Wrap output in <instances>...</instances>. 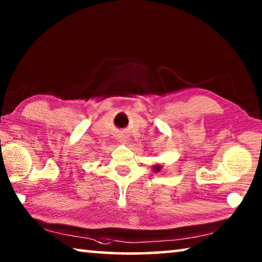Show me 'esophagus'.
Masks as SVG:
<instances>
[{
  "instance_id": "34e87169",
  "label": "esophagus",
  "mask_w": 262,
  "mask_h": 262,
  "mask_svg": "<svg viewBox=\"0 0 262 262\" xmlns=\"http://www.w3.org/2000/svg\"><path fill=\"white\" fill-rule=\"evenodd\" d=\"M119 140H120L121 143H126V142H127V137L123 136V135H120V136H119Z\"/></svg>"
}]
</instances>
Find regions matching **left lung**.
<instances>
[{"mask_svg": "<svg viewBox=\"0 0 262 262\" xmlns=\"http://www.w3.org/2000/svg\"><path fill=\"white\" fill-rule=\"evenodd\" d=\"M159 170V167H156V171H158Z\"/></svg>", "mask_w": 262, "mask_h": 262, "instance_id": "8db88e82", "label": "left lung"}]
</instances>
